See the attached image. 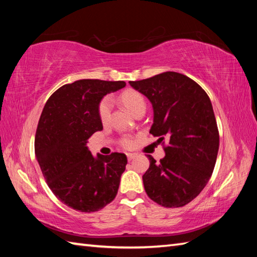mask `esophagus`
<instances>
[{
    "mask_svg": "<svg viewBox=\"0 0 257 257\" xmlns=\"http://www.w3.org/2000/svg\"><path fill=\"white\" fill-rule=\"evenodd\" d=\"M136 157H137V154H127V158H128L129 161L133 160L134 158H136Z\"/></svg>",
    "mask_w": 257,
    "mask_h": 257,
    "instance_id": "esophagus-1",
    "label": "esophagus"
}]
</instances>
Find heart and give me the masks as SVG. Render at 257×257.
Segmentation results:
<instances>
[{"instance_id": "b5f03b06", "label": "heart", "mask_w": 257, "mask_h": 257, "mask_svg": "<svg viewBox=\"0 0 257 257\" xmlns=\"http://www.w3.org/2000/svg\"><path fill=\"white\" fill-rule=\"evenodd\" d=\"M120 100L123 103V105L127 107L130 111H132L135 116H137L140 112H145L147 108V102L144 95L141 92L129 89L123 91L121 96H120ZM111 99L110 98H103V99L99 102V106H98V116H99L100 121L105 124L109 121L111 114ZM120 145H121L123 148H132L134 146V139L129 136H124L120 140Z\"/></svg>"}]
</instances>
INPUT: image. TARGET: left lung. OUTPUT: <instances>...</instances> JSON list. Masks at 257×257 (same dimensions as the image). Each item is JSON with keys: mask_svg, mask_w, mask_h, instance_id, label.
<instances>
[{"mask_svg": "<svg viewBox=\"0 0 257 257\" xmlns=\"http://www.w3.org/2000/svg\"><path fill=\"white\" fill-rule=\"evenodd\" d=\"M129 84L151 101L150 134L166 152L160 162L148 156L150 166L143 176L146 192L159 205L184 206L204 189L216 162L220 136L210 98L194 80L176 72Z\"/></svg>", "mask_w": 257, "mask_h": 257, "instance_id": "left-lung-1", "label": "left lung"}]
</instances>
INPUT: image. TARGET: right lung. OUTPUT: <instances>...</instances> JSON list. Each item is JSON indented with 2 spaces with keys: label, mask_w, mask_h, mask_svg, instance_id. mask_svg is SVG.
I'll use <instances>...</instances> for the list:
<instances>
[{
  "label": "right lung",
  "mask_w": 257,
  "mask_h": 257,
  "mask_svg": "<svg viewBox=\"0 0 257 257\" xmlns=\"http://www.w3.org/2000/svg\"><path fill=\"white\" fill-rule=\"evenodd\" d=\"M124 81L80 79L58 88L43 109L35 135V155L47 185L64 204L91 213L116 198L127 157L119 152L92 157L86 147L102 130L98 106Z\"/></svg>",
  "instance_id": "right-lung-1"
}]
</instances>
